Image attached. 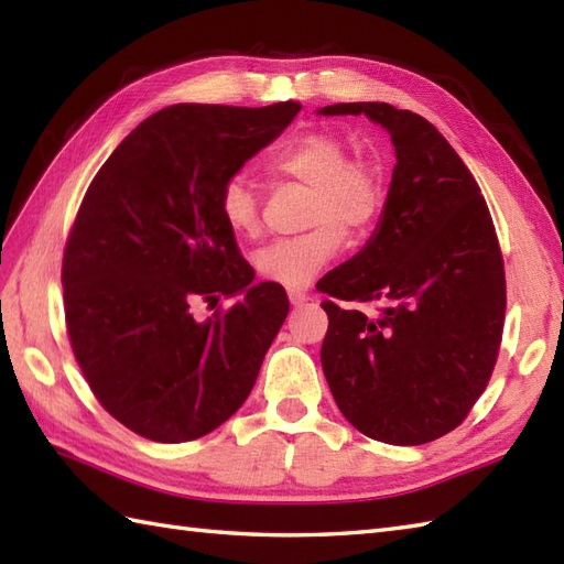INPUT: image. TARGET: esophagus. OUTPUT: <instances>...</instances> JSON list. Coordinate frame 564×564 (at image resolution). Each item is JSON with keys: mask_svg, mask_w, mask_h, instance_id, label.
Here are the masks:
<instances>
[{"mask_svg": "<svg viewBox=\"0 0 564 564\" xmlns=\"http://www.w3.org/2000/svg\"><path fill=\"white\" fill-rule=\"evenodd\" d=\"M289 301H291V305H295V307H301V305H305L310 297L303 293V291H289Z\"/></svg>", "mask_w": 564, "mask_h": 564, "instance_id": "esophagus-1", "label": "esophagus"}]
</instances>
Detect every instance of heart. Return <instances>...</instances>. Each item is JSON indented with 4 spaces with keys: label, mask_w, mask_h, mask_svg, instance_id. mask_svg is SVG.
I'll use <instances>...</instances> for the list:
<instances>
[{
    "label": "heart",
    "mask_w": 564,
    "mask_h": 564,
    "mask_svg": "<svg viewBox=\"0 0 564 564\" xmlns=\"http://www.w3.org/2000/svg\"><path fill=\"white\" fill-rule=\"evenodd\" d=\"M269 166L273 174L310 186L305 223L313 227L261 247L254 267L271 283L303 289L337 257L344 230L358 237L373 227L386 200L382 172L370 160L349 158L346 142L329 130L297 135L273 154ZM218 206L227 230L239 237L259 235V194L247 174L227 178Z\"/></svg>",
    "instance_id": "b5f03b06"
}]
</instances>
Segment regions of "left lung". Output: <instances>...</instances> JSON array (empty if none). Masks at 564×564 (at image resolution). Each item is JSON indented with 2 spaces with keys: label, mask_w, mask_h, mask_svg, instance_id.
<instances>
[{
  "label": "left lung",
  "mask_w": 564,
  "mask_h": 564,
  "mask_svg": "<svg viewBox=\"0 0 564 564\" xmlns=\"http://www.w3.org/2000/svg\"><path fill=\"white\" fill-rule=\"evenodd\" d=\"M386 128L398 164L366 247L317 283L337 301L322 370L349 422L392 446L458 426L492 376L507 281L480 186L426 118L380 101L325 106ZM377 305L368 316L361 304Z\"/></svg>",
  "instance_id": "obj_1"
}]
</instances>
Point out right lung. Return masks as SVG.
<instances>
[{"mask_svg": "<svg viewBox=\"0 0 564 564\" xmlns=\"http://www.w3.org/2000/svg\"><path fill=\"white\" fill-rule=\"evenodd\" d=\"M297 101L263 109L176 104L145 118L104 162L63 259L65 319L77 364L111 416L160 443L227 422L254 388L289 297L251 283L220 188L279 138ZM235 296L198 323L196 302Z\"/></svg>", "mask_w": 564, "mask_h": 564, "instance_id": "1", "label": "right lung"}]
</instances>
